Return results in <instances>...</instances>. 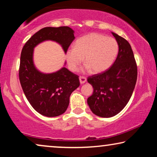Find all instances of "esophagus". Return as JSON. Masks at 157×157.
<instances>
[{"instance_id": "obj_1", "label": "esophagus", "mask_w": 157, "mask_h": 157, "mask_svg": "<svg viewBox=\"0 0 157 157\" xmlns=\"http://www.w3.org/2000/svg\"><path fill=\"white\" fill-rule=\"evenodd\" d=\"M79 81H80L81 84H83V83H84L86 81V78L84 76H80L79 77Z\"/></svg>"}]
</instances>
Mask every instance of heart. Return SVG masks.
Returning a JSON list of instances; mask_svg holds the SVG:
<instances>
[{"label": "heart", "instance_id": "b5f03b06", "mask_svg": "<svg viewBox=\"0 0 157 157\" xmlns=\"http://www.w3.org/2000/svg\"><path fill=\"white\" fill-rule=\"evenodd\" d=\"M119 44L115 38L103 34L92 33L83 36L75 42L74 47L66 51L65 57L68 67L76 71L83 59L84 71L101 73L110 67L117 57Z\"/></svg>", "mask_w": 157, "mask_h": 157}]
</instances>
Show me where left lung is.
Returning a JSON list of instances; mask_svg holds the SVG:
<instances>
[{"label":"left lung","mask_w":157,"mask_h":157,"mask_svg":"<svg viewBox=\"0 0 157 157\" xmlns=\"http://www.w3.org/2000/svg\"><path fill=\"white\" fill-rule=\"evenodd\" d=\"M119 44V52L113 65L101 74L89 76L87 81L94 88L87 99L90 109L100 117L117 115L129 101L137 79V66L129 43L111 33Z\"/></svg>","instance_id":"obj_1"}]
</instances>
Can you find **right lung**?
Listing matches in <instances>:
<instances>
[{
  "mask_svg": "<svg viewBox=\"0 0 157 157\" xmlns=\"http://www.w3.org/2000/svg\"><path fill=\"white\" fill-rule=\"evenodd\" d=\"M74 38V30L68 26L46 27L23 47L19 68L21 87L32 107L45 117H58L65 112L71 94L80 82L78 76L66 67L51 74L39 71L33 63V49L45 40H53L61 45L66 53Z\"/></svg>",
  "mask_w": 157,
  "mask_h": 157,
  "instance_id": "1",
  "label": "right lung"
}]
</instances>
